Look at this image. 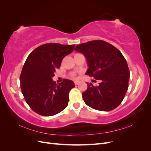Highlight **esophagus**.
I'll use <instances>...</instances> for the list:
<instances>
[{"instance_id": "34e87169", "label": "esophagus", "mask_w": 151, "mask_h": 151, "mask_svg": "<svg viewBox=\"0 0 151 151\" xmlns=\"http://www.w3.org/2000/svg\"><path fill=\"white\" fill-rule=\"evenodd\" d=\"M79 83H80V82H79V81H75V82H74V84H75L76 86L78 85Z\"/></svg>"}]
</instances>
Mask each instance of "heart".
<instances>
[{"label": "heart", "mask_w": 151, "mask_h": 151, "mask_svg": "<svg viewBox=\"0 0 151 151\" xmlns=\"http://www.w3.org/2000/svg\"><path fill=\"white\" fill-rule=\"evenodd\" d=\"M72 77H75V75H74V74H72Z\"/></svg>", "instance_id": "b5f03b06"}]
</instances>
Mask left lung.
I'll list each match as a JSON object with an SVG mask.
<instances>
[{
    "label": "left lung",
    "mask_w": 151,
    "mask_h": 151,
    "mask_svg": "<svg viewBox=\"0 0 151 151\" xmlns=\"http://www.w3.org/2000/svg\"><path fill=\"white\" fill-rule=\"evenodd\" d=\"M89 67L86 74L100 80L99 85L88 84L83 93L85 103L94 109L109 111L121 104L129 88L130 71L119 50L103 40H93L77 45Z\"/></svg>",
    "instance_id": "1"
}]
</instances>
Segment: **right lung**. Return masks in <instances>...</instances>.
<instances>
[{
	"label": "right lung",
	"instance_id": "1",
	"mask_svg": "<svg viewBox=\"0 0 151 151\" xmlns=\"http://www.w3.org/2000/svg\"><path fill=\"white\" fill-rule=\"evenodd\" d=\"M75 45L50 43L41 45L27 58L20 76L22 93L32 110L40 115L53 116L68 105L74 82L63 79L58 84L52 80L62 59L72 52Z\"/></svg>",
	"mask_w": 151,
	"mask_h": 151
}]
</instances>
